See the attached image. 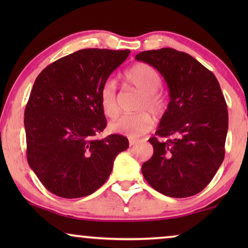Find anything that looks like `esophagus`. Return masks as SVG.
<instances>
[{
	"label": "esophagus",
	"instance_id": "esophagus-1",
	"mask_svg": "<svg viewBox=\"0 0 248 248\" xmlns=\"http://www.w3.org/2000/svg\"><path fill=\"white\" fill-rule=\"evenodd\" d=\"M137 140H130V141H128V143H130V147H132V145H134L135 143H137Z\"/></svg>",
	"mask_w": 248,
	"mask_h": 248
}]
</instances>
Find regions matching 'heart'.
Wrapping results in <instances>:
<instances>
[{"label": "heart", "mask_w": 248, "mask_h": 248, "mask_svg": "<svg viewBox=\"0 0 248 248\" xmlns=\"http://www.w3.org/2000/svg\"><path fill=\"white\" fill-rule=\"evenodd\" d=\"M124 80L127 84L137 88L142 93L139 104L140 109H149L154 113H159L164 109V98L159 93L161 86V77L158 71L148 64H137L124 74ZM100 106L107 117H116L120 111L116 83L114 80H108L100 90ZM154 127V118L147 111L142 113L123 115L118 120L111 122L109 128L115 133L126 135L128 138L137 139L147 133Z\"/></svg>", "instance_id": "obj_1"}]
</instances>
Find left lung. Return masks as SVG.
<instances>
[{"instance_id": "8db88e82", "label": "left lung", "mask_w": 248, "mask_h": 248, "mask_svg": "<svg viewBox=\"0 0 248 248\" xmlns=\"http://www.w3.org/2000/svg\"><path fill=\"white\" fill-rule=\"evenodd\" d=\"M164 77L169 97L151 159L142 165L145 181L161 194L187 198L212 181L225 158L228 109L211 71L184 52L161 48L135 56Z\"/></svg>"}]
</instances>
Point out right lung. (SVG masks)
<instances>
[{
  "instance_id": "right-lung-1",
  "label": "right lung",
  "mask_w": 248,
  "mask_h": 248,
  "mask_svg": "<svg viewBox=\"0 0 248 248\" xmlns=\"http://www.w3.org/2000/svg\"><path fill=\"white\" fill-rule=\"evenodd\" d=\"M130 50L87 48L45 67L25 109L27 160L42 184L64 199L93 194L113 169L127 138L96 139L107 121L100 90Z\"/></svg>"
}]
</instances>
